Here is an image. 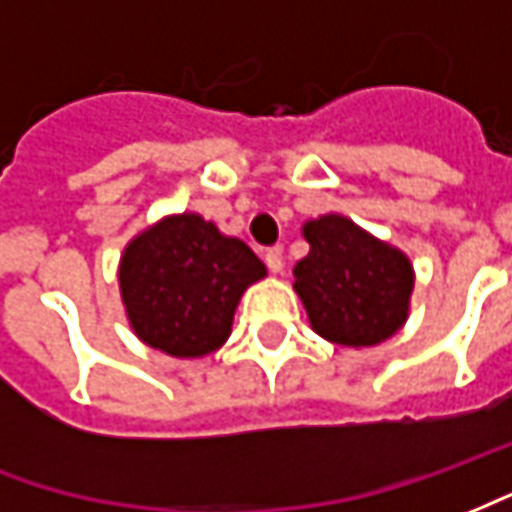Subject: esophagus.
<instances>
[{
    "label": "esophagus",
    "instance_id": "34e87169",
    "mask_svg": "<svg viewBox=\"0 0 512 512\" xmlns=\"http://www.w3.org/2000/svg\"><path fill=\"white\" fill-rule=\"evenodd\" d=\"M266 266L271 274H279L285 268V260H282V249H268L266 252Z\"/></svg>",
    "mask_w": 512,
    "mask_h": 512
}]
</instances>
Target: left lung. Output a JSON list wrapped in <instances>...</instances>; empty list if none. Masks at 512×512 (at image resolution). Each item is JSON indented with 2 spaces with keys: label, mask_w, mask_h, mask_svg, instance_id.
<instances>
[{
  "label": "left lung",
  "mask_w": 512,
  "mask_h": 512,
  "mask_svg": "<svg viewBox=\"0 0 512 512\" xmlns=\"http://www.w3.org/2000/svg\"><path fill=\"white\" fill-rule=\"evenodd\" d=\"M301 233L310 255L293 268V288L312 329L351 348L389 340L408 318L411 260L340 213L310 219Z\"/></svg>",
  "instance_id": "left-lung-1"
}]
</instances>
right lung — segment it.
<instances>
[{
    "mask_svg": "<svg viewBox=\"0 0 512 512\" xmlns=\"http://www.w3.org/2000/svg\"><path fill=\"white\" fill-rule=\"evenodd\" d=\"M266 277L260 257L200 213L147 227L120 257V296L136 337L178 359L222 348L244 290Z\"/></svg>",
    "mask_w": 512,
    "mask_h": 512,
    "instance_id": "add662e5",
    "label": "right lung"
}]
</instances>
